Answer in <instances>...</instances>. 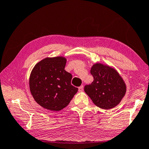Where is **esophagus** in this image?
Here are the masks:
<instances>
[{"label": "esophagus", "instance_id": "obj_1", "mask_svg": "<svg viewBox=\"0 0 149 149\" xmlns=\"http://www.w3.org/2000/svg\"><path fill=\"white\" fill-rule=\"evenodd\" d=\"M79 92H83V86H81L79 87Z\"/></svg>", "mask_w": 149, "mask_h": 149}]
</instances>
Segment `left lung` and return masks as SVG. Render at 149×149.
I'll list each match as a JSON object with an SVG mask.
<instances>
[{
  "label": "left lung",
  "mask_w": 149,
  "mask_h": 149,
  "mask_svg": "<svg viewBox=\"0 0 149 149\" xmlns=\"http://www.w3.org/2000/svg\"><path fill=\"white\" fill-rule=\"evenodd\" d=\"M90 73L94 81L84 86V92L96 106L109 110L117 106L125 95L126 84L114 68L94 64Z\"/></svg>",
  "instance_id": "obj_1"
}]
</instances>
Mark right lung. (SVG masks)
Segmentation results:
<instances>
[{
	"label": "right lung",
	"instance_id": "obj_1",
	"mask_svg": "<svg viewBox=\"0 0 149 149\" xmlns=\"http://www.w3.org/2000/svg\"><path fill=\"white\" fill-rule=\"evenodd\" d=\"M63 57H47L36 64L31 72L30 89L37 103L52 111L66 107L78 91L72 86V75L65 70Z\"/></svg>",
	"mask_w": 149,
	"mask_h": 149
}]
</instances>
